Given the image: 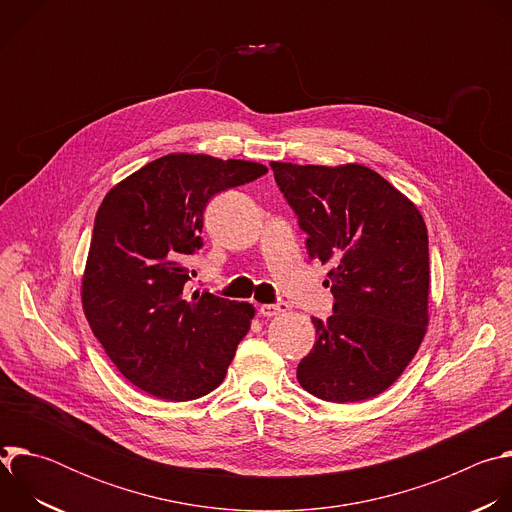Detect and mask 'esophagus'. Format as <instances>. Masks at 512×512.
<instances>
[{
	"label": "esophagus",
	"mask_w": 512,
	"mask_h": 512,
	"mask_svg": "<svg viewBox=\"0 0 512 512\" xmlns=\"http://www.w3.org/2000/svg\"><path fill=\"white\" fill-rule=\"evenodd\" d=\"M289 306L287 304H265L259 308V314L265 316V318H273V316H279L283 312H287Z\"/></svg>",
	"instance_id": "1"
}]
</instances>
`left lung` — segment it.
Segmentation results:
<instances>
[{"label": "left lung", "mask_w": 512, "mask_h": 512, "mask_svg": "<svg viewBox=\"0 0 512 512\" xmlns=\"http://www.w3.org/2000/svg\"><path fill=\"white\" fill-rule=\"evenodd\" d=\"M298 214L312 259L330 265L328 320L298 364L300 385L332 403L387 391L419 350L429 324V247L417 206L360 164L271 162Z\"/></svg>", "instance_id": "8db88e82"}]
</instances>
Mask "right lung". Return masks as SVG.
Listing matches in <instances>:
<instances>
[{
	"label": "right lung",
	"instance_id": "add662e5",
	"mask_svg": "<svg viewBox=\"0 0 512 512\" xmlns=\"http://www.w3.org/2000/svg\"><path fill=\"white\" fill-rule=\"evenodd\" d=\"M267 168L206 154H168L103 198L81 281L87 322L119 373L164 401H192L223 383L255 308L186 296L202 214L221 190Z\"/></svg>",
	"mask_w": 512,
	"mask_h": 512
}]
</instances>
